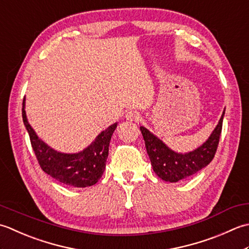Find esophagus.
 I'll return each instance as SVG.
<instances>
[{"label":"esophagus","instance_id":"34e87169","mask_svg":"<svg viewBox=\"0 0 249 249\" xmlns=\"http://www.w3.org/2000/svg\"><path fill=\"white\" fill-rule=\"evenodd\" d=\"M125 118L128 120H138L140 119V114L136 110H129L126 111Z\"/></svg>","mask_w":249,"mask_h":249}]
</instances>
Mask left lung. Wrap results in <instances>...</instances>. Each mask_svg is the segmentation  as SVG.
Here are the masks:
<instances>
[{
    "label": "left lung",
    "instance_id": "obj_1",
    "mask_svg": "<svg viewBox=\"0 0 249 249\" xmlns=\"http://www.w3.org/2000/svg\"><path fill=\"white\" fill-rule=\"evenodd\" d=\"M224 115L225 110L209 140L194 151L186 154L175 153L151 132L144 126H140L155 173L162 180L177 182L195 175L203 167L210 164L219 143Z\"/></svg>",
    "mask_w": 249,
    "mask_h": 249
}]
</instances>
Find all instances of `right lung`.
<instances>
[{"instance_id": "right-lung-1", "label": "right lung", "mask_w": 249, "mask_h": 249, "mask_svg": "<svg viewBox=\"0 0 249 249\" xmlns=\"http://www.w3.org/2000/svg\"><path fill=\"white\" fill-rule=\"evenodd\" d=\"M24 102L25 99L22 102L23 124L28 130L38 164L45 173L70 187L85 188L96 184L104 173L108 157L109 142L115 129L117 128V124H111L105 131L101 132L92 143L83 151L77 154L58 153L38 139L28 123Z\"/></svg>"}]
</instances>
